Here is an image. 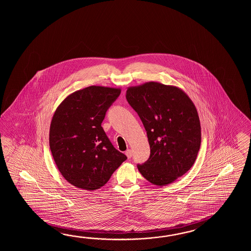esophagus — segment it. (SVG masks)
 I'll use <instances>...</instances> for the list:
<instances>
[{
	"label": "esophagus",
	"mask_w": 251,
	"mask_h": 251,
	"mask_svg": "<svg viewBox=\"0 0 251 251\" xmlns=\"http://www.w3.org/2000/svg\"><path fill=\"white\" fill-rule=\"evenodd\" d=\"M126 157H127L128 159H130V158L132 157V151L130 149L126 150Z\"/></svg>",
	"instance_id": "obj_1"
}]
</instances>
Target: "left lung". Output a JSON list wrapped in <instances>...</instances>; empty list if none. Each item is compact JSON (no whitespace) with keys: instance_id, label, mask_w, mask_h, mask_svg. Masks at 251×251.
Here are the masks:
<instances>
[{"instance_id":"left-lung-1","label":"left lung","mask_w":251,"mask_h":251,"mask_svg":"<svg viewBox=\"0 0 251 251\" xmlns=\"http://www.w3.org/2000/svg\"><path fill=\"white\" fill-rule=\"evenodd\" d=\"M126 100L147 132L149 160L137 165L144 178L166 186L191 169L201 145L198 110L185 91L176 86L149 81L128 87Z\"/></svg>"}]
</instances>
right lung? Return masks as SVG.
I'll list each match as a JSON object with an SVG mask.
<instances>
[{
    "mask_svg": "<svg viewBox=\"0 0 251 251\" xmlns=\"http://www.w3.org/2000/svg\"><path fill=\"white\" fill-rule=\"evenodd\" d=\"M119 88L90 86L60 103L49 130V146L65 180L93 191L103 187L126 156L114 148L101 126Z\"/></svg>",
    "mask_w": 251,
    "mask_h": 251,
    "instance_id": "right-lung-1",
    "label": "right lung"
}]
</instances>
